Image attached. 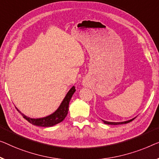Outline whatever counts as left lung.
<instances>
[{"label": "left lung", "mask_w": 159, "mask_h": 159, "mask_svg": "<svg viewBox=\"0 0 159 159\" xmlns=\"http://www.w3.org/2000/svg\"><path fill=\"white\" fill-rule=\"evenodd\" d=\"M135 118H132V119L131 120H125V121H123V122H109V121H106V120H102L103 123L105 124H108V125H119V124H127V123H129L132 121Z\"/></svg>", "instance_id": "1"}]
</instances>
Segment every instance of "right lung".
Wrapping results in <instances>:
<instances>
[{"label":"right lung","mask_w":159,"mask_h":159,"mask_svg":"<svg viewBox=\"0 0 159 159\" xmlns=\"http://www.w3.org/2000/svg\"><path fill=\"white\" fill-rule=\"evenodd\" d=\"M75 87L73 86L69 90V91L68 92L67 94L66 95L65 98H63V101L61 102V105L59 106L58 109L55 112L52 113V114L48 116L40 118H32L26 116L21 113L19 110L18 111L20 113V114H22L23 117L25 119H26L28 122L33 125L41 127L53 126V125H55L59 124V123H61V121H63L64 120V118L66 117V116L68 114V106H69L70 98H71L73 94L75 93Z\"/></svg>","instance_id":"obj_1"}]
</instances>
